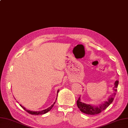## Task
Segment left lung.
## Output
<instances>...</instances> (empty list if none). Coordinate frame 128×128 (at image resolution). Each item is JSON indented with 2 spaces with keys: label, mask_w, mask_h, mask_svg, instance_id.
<instances>
[{
  "label": "left lung",
  "mask_w": 128,
  "mask_h": 128,
  "mask_svg": "<svg viewBox=\"0 0 128 128\" xmlns=\"http://www.w3.org/2000/svg\"><path fill=\"white\" fill-rule=\"evenodd\" d=\"M119 81L117 80L114 82V86L113 88L114 90V93L109 96L108 100L104 102L103 103H102L100 105L97 106L96 105H91L90 104H87L84 102H82L81 101L80 97L78 99L77 101V105L78 108L80 110V111L83 113H84L86 114H90V115H94L96 114H99L100 112H102V111L105 110L111 104L114 100V98L116 94V92L117 91V87L118 85Z\"/></svg>",
  "instance_id": "obj_1"
}]
</instances>
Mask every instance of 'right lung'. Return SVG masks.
I'll return each mask as SVG.
<instances>
[{
	"label": "right lung",
	"mask_w": 128,
	"mask_h": 128,
	"mask_svg": "<svg viewBox=\"0 0 128 128\" xmlns=\"http://www.w3.org/2000/svg\"><path fill=\"white\" fill-rule=\"evenodd\" d=\"M59 90L57 91V93H58L59 92ZM57 96H58V94H57ZM56 100H57V99H56ZM56 100L55 101V102L53 103V104H52L51 106H50V107H49L48 108H47L45 110H42V111H30V110H26L24 107H23V106H22L21 105H20V106L22 107V108L25 111H26V112H27L28 113H29V114H35V115H38V114H46V113L48 112V111H50V110H51L52 108L53 107V106H54V105L56 103Z\"/></svg>",
	"instance_id": "add662e5"
}]
</instances>
